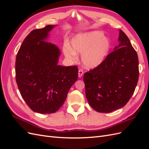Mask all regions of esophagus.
I'll list each match as a JSON object with an SVG mask.
<instances>
[{"label":"esophagus","instance_id":"obj_1","mask_svg":"<svg viewBox=\"0 0 149 149\" xmlns=\"http://www.w3.org/2000/svg\"><path fill=\"white\" fill-rule=\"evenodd\" d=\"M83 73H84V72H83V70H79V71H78V77L79 78L81 77V76L83 75Z\"/></svg>","mask_w":149,"mask_h":149}]
</instances>
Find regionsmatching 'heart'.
<instances>
[{"mask_svg": "<svg viewBox=\"0 0 149 149\" xmlns=\"http://www.w3.org/2000/svg\"><path fill=\"white\" fill-rule=\"evenodd\" d=\"M71 46L65 43L63 48L66 58L74 60L78 53H81V61L84 67L94 68L104 61L110 49L107 38L100 31H91L76 35L71 40Z\"/></svg>", "mask_w": 149, "mask_h": 149, "instance_id": "b5f03b06", "label": "heart"}]
</instances>
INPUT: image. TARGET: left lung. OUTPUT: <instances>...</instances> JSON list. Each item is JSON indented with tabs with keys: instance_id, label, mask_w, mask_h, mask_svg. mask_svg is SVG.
Segmentation results:
<instances>
[{
	"instance_id": "left-lung-1",
	"label": "left lung",
	"mask_w": 149,
	"mask_h": 149,
	"mask_svg": "<svg viewBox=\"0 0 149 149\" xmlns=\"http://www.w3.org/2000/svg\"><path fill=\"white\" fill-rule=\"evenodd\" d=\"M118 41V45L104 61L83 76L87 100L99 112L109 113L124 107L138 82L137 53L121 30Z\"/></svg>"
}]
</instances>
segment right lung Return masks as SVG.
I'll use <instances>...</instances> for the list:
<instances>
[{
    "mask_svg": "<svg viewBox=\"0 0 149 149\" xmlns=\"http://www.w3.org/2000/svg\"><path fill=\"white\" fill-rule=\"evenodd\" d=\"M55 26L31 31L16 56L15 78L21 96L31 110L40 114L59 110L78 78V67L58 65L59 48L45 42Z\"/></svg>",
    "mask_w": 149,
    "mask_h": 149,
    "instance_id": "add662e5",
    "label": "right lung"
}]
</instances>
